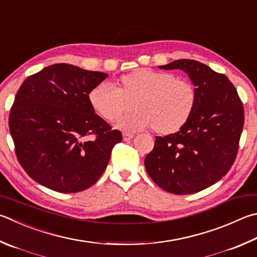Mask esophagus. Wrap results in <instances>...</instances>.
I'll return each mask as SVG.
<instances>
[{"label": "esophagus", "instance_id": "obj_1", "mask_svg": "<svg viewBox=\"0 0 257 257\" xmlns=\"http://www.w3.org/2000/svg\"><path fill=\"white\" fill-rule=\"evenodd\" d=\"M134 137H135V135L132 133H123L122 134V138L124 142H128V141H130V139H133Z\"/></svg>", "mask_w": 257, "mask_h": 257}]
</instances>
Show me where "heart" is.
Returning a JSON list of instances; mask_svg holds the SVG:
<instances>
[{"label":"heart","mask_w":257,"mask_h":257,"mask_svg":"<svg viewBox=\"0 0 257 257\" xmlns=\"http://www.w3.org/2000/svg\"><path fill=\"white\" fill-rule=\"evenodd\" d=\"M120 88L100 83L88 94L92 108L102 118L114 121L132 108L115 125L122 130L154 127L160 134L177 132L192 114L197 92L192 83L173 74L139 68L120 78Z\"/></svg>","instance_id":"obj_1"}]
</instances>
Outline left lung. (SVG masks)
Returning a JSON list of instances; mask_svg holds the SVG:
<instances>
[{
	"instance_id": "1",
	"label": "left lung",
	"mask_w": 257,
	"mask_h": 257,
	"mask_svg": "<svg viewBox=\"0 0 257 257\" xmlns=\"http://www.w3.org/2000/svg\"><path fill=\"white\" fill-rule=\"evenodd\" d=\"M181 69L195 86L190 119L175 134L156 137L145 158L152 180L170 193L191 194L216 183L235 162L244 125V106L228 77L193 59L158 66Z\"/></svg>"
}]
</instances>
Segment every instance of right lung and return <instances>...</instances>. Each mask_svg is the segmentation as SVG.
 Here are the masks:
<instances>
[{
    "label": "right lung",
    "mask_w": 257,
    "mask_h": 257,
    "mask_svg": "<svg viewBox=\"0 0 257 257\" xmlns=\"http://www.w3.org/2000/svg\"><path fill=\"white\" fill-rule=\"evenodd\" d=\"M108 74L54 64L22 83L9 116L17 158L37 183L62 193L90 188L122 141L88 94Z\"/></svg>",
    "instance_id": "right-lung-1"
}]
</instances>
